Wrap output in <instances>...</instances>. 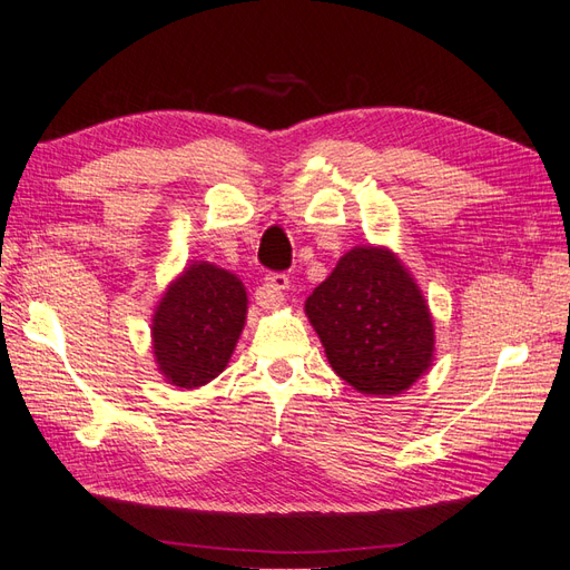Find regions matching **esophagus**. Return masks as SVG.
Masks as SVG:
<instances>
[{"mask_svg": "<svg viewBox=\"0 0 570 570\" xmlns=\"http://www.w3.org/2000/svg\"><path fill=\"white\" fill-rule=\"evenodd\" d=\"M287 287H289L287 273H281V271L268 273L266 275V283H264L262 292H258L256 299H258V304H262L264 308H275V306L283 304V292Z\"/></svg>", "mask_w": 570, "mask_h": 570, "instance_id": "1", "label": "esophagus"}]
</instances>
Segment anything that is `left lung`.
<instances>
[{"mask_svg": "<svg viewBox=\"0 0 570 570\" xmlns=\"http://www.w3.org/2000/svg\"><path fill=\"white\" fill-rule=\"evenodd\" d=\"M333 371L364 394H400L433 361V321L394 254L354 247L306 299Z\"/></svg>", "mask_w": 570, "mask_h": 570, "instance_id": "8db88e82", "label": "left lung"}]
</instances>
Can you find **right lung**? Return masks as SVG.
<instances>
[{"instance_id": "right-lung-1", "label": "right lung", "mask_w": 570, "mask_h": 570, "mask_svg": "<svg viewBox=\"0 0 570 570\" xmlns=\"http://www.w3.org/2000/svg\"><path fill=\"white\" fill-rule=\"evenodd\" d=\"M247 316V292L233 273L193 264L154 314V354L176 387H199L228 366Z\"/></svg>"}]
</instances>
